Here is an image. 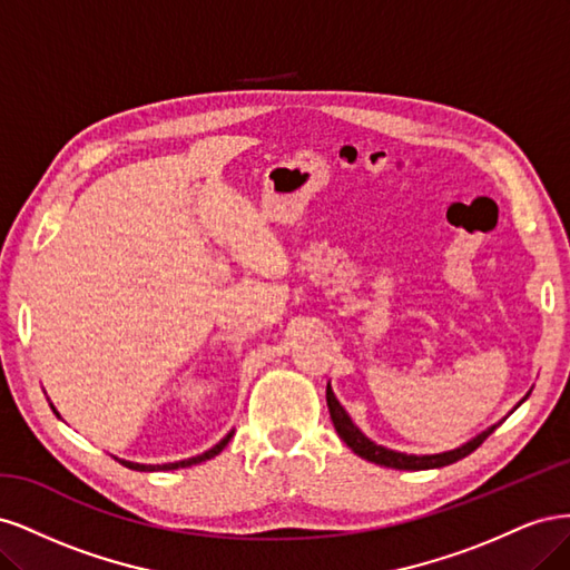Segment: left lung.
Masks as SVG:
<instances>
[{"instance_id": "obj_1", "label": "left lung", "mask_w": 570, "mask_h": 570, "mask_svg": "<svg viewBox=\"0 0 570 570\" xmlns=\"http://www.w3.org/2000/svg\"><path fill=\"white\" fill-rule=\"evenodd\" d=\"M528 396V394H525ZM525 396L521 402H525ZM325 400H327V409H331V419H333V425L337 430L340 440L350 446V450L354 454H358L361 459L366 461H373L377 465H387V469H400V471H428V469H442V465H450L463 456H469L471 452H475L478 446L485 442L492 433L494 428L499 425H492L488 430H482L480 435H475L471 442H465L461 446H456V450L452 452H442V454H402V452H394V450H387V446H381L375 444L373 440H368L361 430L352 423L350 413L342 409V404L337 402L335 392L331 390V385H327L325 390Z\"/></svg>"}]
</instances>
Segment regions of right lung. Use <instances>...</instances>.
<instances>
[{
  "mask_svg": "<svg viewBox=\"0 0 570 570\" xmlns=\"http://www.w3.org/2000/svg\"><path fill=\"white\" fill-rule=\"evenodd\" d=\"M230 438H233V433H228L216 446H212L209 452H204V454L193 456V459H183V461H176V463H161V465H151V463H149V465H147V463H132V461H124V459H118V461L124 463V465H128V469H132V471H176V469H187V465H195V463H202V461H206V459H214L216 454H220L223 446H226V444L230 442Z\"/></svg>",
  "mask_w": 570,
  "mask_h": 570,
  "instance_id": "obj_1",
  "label": "right lung"
}]
</instances>
